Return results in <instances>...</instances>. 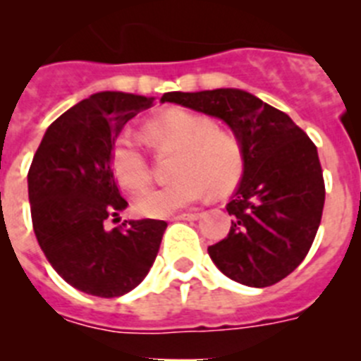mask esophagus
<instances>
[{
    "label": "esophagus",
    "mask_w": 361,
    "mask_h": 361,
    "mask_svg": "<svg viewBox=\"0 0 361 361\" xmlns=\"http://www.w3.org/2000/svg\"><path fill=\"white\" fill-rule=\"evenodd\" d=\"M200 216L199 212H190V213H178L171 220H197Z\"/></svg>",
    "instance_id": "esophagus-1"
}]
</instances>
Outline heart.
Returning a JSON list of instances; mask_svg holds the SVG:
<instances>
[{
	"label": "heart",
	"mask_w": 361,
	"mask_h": 361,
	"mask_svg": "<svg viewBox=\"0 0 361 361\" xmlns=\"http://www.w3.org/2000/svg\"><path fill=\"white\" fill-rule=\"evenodd\" d=\"M146 137L157 149H177L173 183L153 188L137 200L145 216H168L195 204L208 188L224 193L238 183L244 171V148L229 130L216 128L215 121L188 110H171L146 124ZM110 166L124 190L139 193L149 184V162L141 145L123 132L110 152Z\"/></svg>",
	"instance_id": "heart-1"
}]
</instances>
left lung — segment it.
Listing matches in <instances>:
<instances>
[{"mask_svg": "<svg viewBox=\"0 0 361 361\" xmlns=\"http://www.w3.org/2000/svg\"><path fill=\"white\" fill-rule=\"evenodd\" d=\"M175 103L224 121L244 148V173L226 206L228 237L208 253L226 276L250 288L280 282L317 237L325 184L314 142L291 117L238 88L168 92Z\"/></svg>", "mask_w": 361, "mask_h": 361, "instance_id": "obj_1", "label": "left lung"}]
</instances>
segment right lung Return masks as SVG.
<instances>
[{
    "label": "right lung",
    "instance_id": "right-lung-1",
    "mask_svg": "<svg viewBox=\"0 0 361 361\" xmlns=\"http://www.w3.org/2000/svg\"><path fill=\"white\" fill-rule=\"evenodd\" d=\"M153 97L99 92L57 117L28 170L32 226L57 275L86 295L116 298L148 275L166 222L124 220L106 229L128 202L121 197L110 152L123 126Z\"/></svg>",
    "mask_w": 361,
    "mask_h": 361
}]
</instances>
